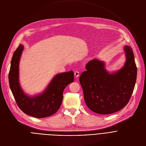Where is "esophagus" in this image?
Here are the masks:
<instances>
[{
  "label": "esophagus",
  "instance_id": "34e87169",
  "mask_svg": "<svg viewBox=\"0 0 146 146\" xmlns=\"http://www.w3.org/2000/svg\"><path fill=\"white\" fill-rule=\"evenodd\" d=\"M74 75H75V76L76 78L78 77V76H79V72L78 71H75L74 72Z\"/></svg>",
  "mask_w": 146,
  "mask_h": 146
}]
</instances>
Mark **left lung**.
Listing matches in <instances>:
<instances>
[{"label":"left lung","instance_id":"left-lung-1","mask_svg":"<svg viewBox=\"0 0 146 146\" xmlns=\"http://www.w3.org/2000/svg\"><path fill=\"white\" fill-rule=\"evenodd\" d=\"M126 61L119 70L109 72L104 61L94 58L79 77L84 100L97 114H112L123 108L132 94L137 78V67L132 48L123 46Z\"/></svg>","mask_w":146,"mask_h":146}]
</instances>
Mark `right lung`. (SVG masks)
I'll return each mask as SVG.
<instances>
[{"label":"right lung","mask_w":146,"mask_h":146,"mask_svg":"<svg viewBox=\"0 0 146 146\" xmlns=\"http://www.w3.org/2000/svg\"><path fill=\"white\" fill-rule=\"evenodd\" d=\"M23 50L24 46L21 44L14 52L11 61L9 81L14 98L19 108L28 115L38 118L51 116L61 106L64 89L74 82V72L56 74L43 92L28 95L21 88L19 80V65Z\"/></svg>","instance_id":"obj_1"}]
</instances>
